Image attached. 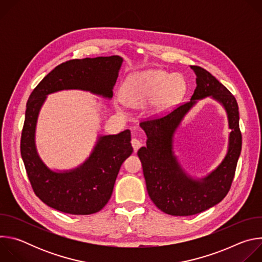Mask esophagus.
<instances>
[{
  "instance_id": "1",
  "label": "esophagus",
  "mask_w": 262,
  "mask_h": 262,
  "mask_svg": "<svg viewBox=\"0 0 262 262\" xmlns=\"http://www.w3.org/2000/svg\"><path fill=\"white\" fill-rule=\"evenodd\" d=\"M132 145H133V148H134V150H135V152H137L138 151V149L142 146V142L140 141V140H138V139H133L132 140Z\"/></svg>"
}]
</instances>
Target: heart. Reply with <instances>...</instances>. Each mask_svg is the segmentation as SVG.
I'll return each instance as SVG.
<instances>
[{
    "mask_svg": "<svg viewBox=\"0 0 262 262\" xmlns=\"http://www.w3.org/2000/svg\"><path fill=\"white\" fill-rule=\"evenodd\" d=\"M185 91V82L178 74L149 70L128 79L123 88L124 101L141 106L152 100L156 111H163L177 102Z\"/></svg>",
    "mask_w": 262,
    "mask_h": 262,
    "instance_id": "1",
    "label": "heart"
}]
</instances>
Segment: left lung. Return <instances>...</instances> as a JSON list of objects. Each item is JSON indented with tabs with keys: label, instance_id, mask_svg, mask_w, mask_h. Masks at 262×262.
Returning a JSON list of instances; mask_svg holds the SVG:
<instances>
[{
	"label": "left lung",
	"instance_id": "left-lung-1",
	"mask_svg": "<svg viewBox=\"0 0 262 262\" xmlns=\"http://www.w3.org/2000/svg\"><path fill=\"white\" fill-rule=\"evenodd\" d=\"M196 74V88L192 101L182 103L160 117H148L140 122L147 135L146 147L138 150L142 163L146 189L156 206L171 215H192L202 212L228 194L242 150L238 105L234 95L206 69L192 65ZM211 95L226 106L229 114V154L210 176L201 182L186 177L171 154V137L181 119L193 101Z\"/></svg>",
	"mask_w": 262,
	"mask_h": 262
}]
</instances>
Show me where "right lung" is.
<instances>
[{
	"mask_svg": "<svg viewBox=\"0 0 262 262\" xmlns=\"http://www.w3.org/2000/svg\"><path fill=\"white\" fill-rule=\"evenodd\" d=\"M121 63L119 56L66 61L47 74L28 99L20 155L35 195L54 209L91 214L104 207L122 163L133 152L130 130L101 137L81 167L56 173L47 168L36 152L34 134L40 106L48 94L63 89H82L111 98Z\"/></svg>",
	"mask_w": 262,
	"mask_h": 262,
	"instance_id": "obj_1",
	"label": "right lung"
}]
</instances>
